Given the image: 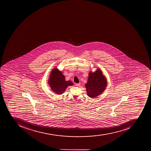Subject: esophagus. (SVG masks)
<instances>
[{"label":"esophagus","mask_w":151,"mask_h":151,"mask_svg":"<svg viewBox=\"0 0 151 151\" xmlns=\"http://www.w3.org/2000/svg\"><path fill=\"white\" fill-rule=\"evenodd\" d=\"M75 85H76V86H80V83H76Z\"/></svg>","instance_id":"obj_1"}]
</instances>
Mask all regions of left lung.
Instances as JSON below:
<instances>
[{
	"label": "left lung",
	"mask_w": 151,
	"mask_h": 151,
	"mask_svg": "<svg viewBox=\"0 0 151 151\" xmlns=\"http://www.w3.org/2000/svg\"><path fill=\"white\" fill-rule=\"evenodd\" d=\"M107 84V79L101 69L98 68L94 72H90L88 81L85 84L87 95L91 98L96 97L104 91Z\"/></svg>",
	"instance_id": "8db88e82"
}]
</instances>
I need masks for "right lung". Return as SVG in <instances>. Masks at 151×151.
I'll return each mask as SVG.
<instances>
[{"mask_svg": "<svg viewBox=\"0 0 151 151\" xmlns=\"http://www.w3.org/2000/svg\"><path fill=\"white\" fill-rule=\"evenodd\" d=\"M48 83L51 90L60 95L64 93L68 86L74 85L71 81H65V77L62 73L56 68L51 71Z\"/></svg>", "mask_w": 151, "mask_h": 151, "instance_id": "obj_1", "label": "right lung"}]
</instances>
